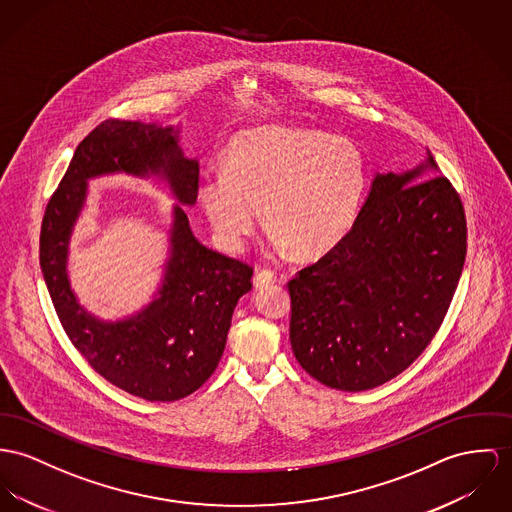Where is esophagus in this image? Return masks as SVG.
<instances>
[{
  "label": "esophagus",
  "mask_w": 512,
  "mask_h": 512,
  "mask_svg": "<svg viewBox=\"0 0 512 512\" xmlns=\"http://www.w3.org/2000/svg\"><path fill=\"white\" fill-rule=\"evenodd\" d=\"M276 280V275L273 271H269V269H263V271H257V275L253 278V282H255V286L257 288H263V286H269V284H273Z\"/></svg>",
  "instance_id": "esophagus-1"
}]
</instances>
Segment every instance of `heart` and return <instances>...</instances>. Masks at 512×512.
Masks as SVG:
<instances>
[{
  "mask_svg": "<svg viewBox=\"0 0 512 512\" xmlns=\"http://www.w3.org/2000/svg\"><path fill=\"white\" fill-rule=\"evenodd\" d=\"M366 189V163L343 136L267 124L236 136L226 167H208L198 198L216 236L241 249L261 222L276 249L317 257L351 232Z\"/></svg>",
  "mask_w": 512,
  "mask_h": 512,
  "instance_id": "1",
  "label": "heart"
}]
</instances>
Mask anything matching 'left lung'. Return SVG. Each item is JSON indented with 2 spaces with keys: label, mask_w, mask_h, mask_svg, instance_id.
I'll return each instance as SVG.
<instances>
[{
  "label": "left lung",
  "mask_w": 512,
  "mask_h": 512,
  "mask_svg": "<svg viewBox=\"0 0 512 512\" xmlns=\"http://www.w3.org/2000/svg\"><path fill=\"white\" fill-rule=\"evenodd\" d=\"M466 214L427 161L376 173L351 232L288 282L290 343L317 382L364 392L433 341L466 261Z\"/></svg>",
  "instance_id": "obj_1"
}]
</instances>
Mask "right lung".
<instances>
[{
    "label": "right lung",
    "mask_w": 512,
    "mask_h": 512,
    "mask_svg": "<svg viewBox=\"0 0 512 512\" xmlns=\"http://www.w3.org/2000/svg\"><path fill=\"white\" fill-rule=\"evenodd\" d=\"M113 172L156 174L168 181L174 207L170 257L155 300L118 322L89 315L69 286V239L89 178ZM198 195V161L183 156L179 126L109 118L76 148L40 228V269L58 319L91 368L107 382L148 401L197 392L226 349L237 300L251 290L253 269L202 245L181 204Z\"/></svg>",
    "instance_id": "right-lung-1"
}]
</instances>
